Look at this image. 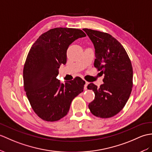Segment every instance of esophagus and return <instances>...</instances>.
<instances>
[{
    "label": "esophagus",
    "mask_w": 152,
    "mask_h": 152,
    "mask_svg": "<svg viewBox=\"0 0 152 152\" xmlns=\"http://www.w3.org/2000/svg\"><path fill=\"white\" fill-rule=\"evenodd\" d=\"M89 82H86V83H85V85H84V89L85 90L87 89V86H88V84H89Z\"/></svg>",
    "instance_id": "1"
}]
</instances>
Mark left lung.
<instances>
[{
	"mask_svg": "<svg viewBox=\"0 0 152 152\" xmlns=\"http://www.w3.org/2000/svg\"><path fill=\"white\" fill-rule=\"evenodd\" d=\"M83 30L94 47V65L104 75L100 87L93 83L88 85L87 89L95 94L89 108L94 116L110 118L122 110L132 93V63L123 46L110 34L87 28Z\"/></svg>",
	"mask_w": 152,
	"mask_h": 152,
	"instance_id": "obj_1",
	"label": "left lung"
}]
</instances>
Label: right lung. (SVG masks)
Instances as JSON below:
<instances>
[{
	"mask_svg": "<svg viewBox=\"0 0 152 152\" xmlns=\"http://www.w3.org/2000/svg\"><path fill=\"white\" fill-rule=\"evenodd\" d=\"M86 36L80 29L53 28L41 34L28 52L23 69L24 91L33 110L44 121L62 118L72 100L83 92L86 82L81 77L63 83L56 77L60 65L66 64L69 45Z\"/></svg>",
	"mask_w": 152,
	"mask_h": 152,
	"instance_id": "obj_1",
	"label": "right lung"
}]
</instances>
